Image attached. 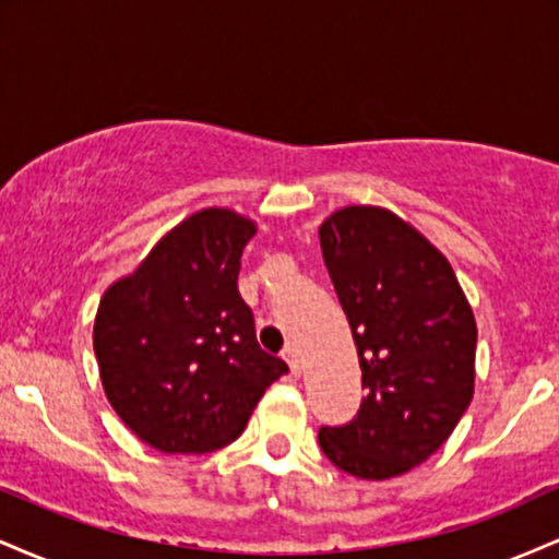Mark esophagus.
Instances as JSON below:
<instances>
[{
	"mask_svg": "<svg viewBox=\"0 0 559 559\" xmlns=\"http://www.w3.org/2000/svg\"><path fill=\"white\" fill-rule=\"evenodd\" d=\"M284 360L288 362V368H292L294 376L301 373V357H299V349L294 344H288L284 349Z\"/></svg>",
	"mask_w": 559,
	"mask_h": 559,
	"instance_id": "1",
	"label": "esophagus"
}]
</instances>
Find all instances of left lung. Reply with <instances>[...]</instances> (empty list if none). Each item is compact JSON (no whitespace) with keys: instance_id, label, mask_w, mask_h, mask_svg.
Wrapping results in <instances>:
<instances>
[{"instance_id":"left-lung-1","label":"left lung","mask_w":559,"mask_h":559,"mask_svg":"<svg viewBox=\"0 0 559 559\" xmlns=\"http://www.w3.org/2000/svg\"><path fill=\"white\" fill-rule=\"evenodd\" d=\"M318 234L365 389L355 420L320 428V449L349 476H402L444 444L473 400L471 301L444 254L386 207L349 204Z\"/></svg>"}]
</instances>
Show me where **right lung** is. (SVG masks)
I'll use <instances>...</instances> for the list:
<instances>
[{
    "label": "right lung",
    "instance_id": "1",
    "mask_svg": "<svg viewBox=\"0 0 559 559\" xmlns=\"http://www.w3.org/2000/svg\"><path fill=\"white\" fill-rule=\"evenodd\" d=\"M254 221L228 207L189 215L107 288L94 352L118 418L168 454L230 444L252 418L281 357L260 349L241 299V252Z\"/></svg>",
    "mask_w": 559,
    "mask_h": 559
}]
</instances>
